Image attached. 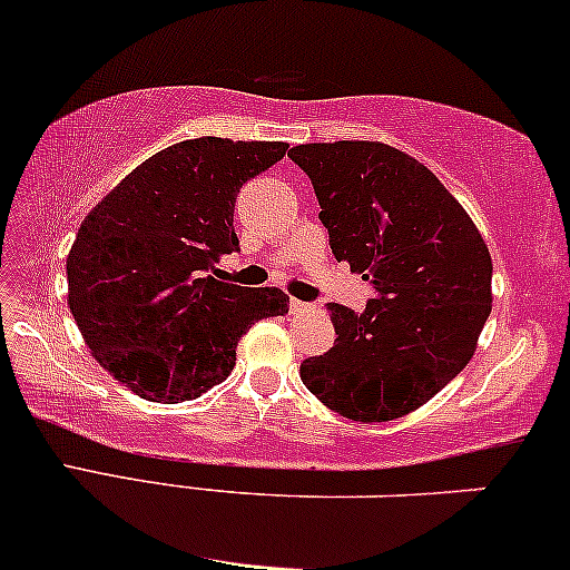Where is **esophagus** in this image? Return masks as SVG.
Returning a JSON list of instances; mask_svg holds the SVG:
<instances>
[{"mask_svg":"<svg viewBox=\"0 0 570 570\" xmlns=\"http://www.w3.org/2000/svg\"><path fill=\"white\" fill-rule=\"evenodd\" d=\"M306 303H303V301H298V298H291V312L293 314H298V312H306Z\"/></svg>","mask_w":570,"mask_h":570,"instance_id":"1","label":"esophagus"}]
</instances>
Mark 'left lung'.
I'll list each match as a JSON object with an SVG mask.
<instances>
[{
    "mask_svg": "<svg viewBox=\"0 0 570 570\" xmlns=\"http://www.w3.org/2000/svg\"><path fill=\"white\" fill-rule=\"evenodd\" d=\"M337 262L374 287L361 314L327 303L335 345L301 364L353 421L416 411L455 380L492 312V258L463 206L409 154L376 140L295 146Z\"/></svg>",
    "mask_w": 570,
    "mask_h": 570,
    "instance_id": "left-lung-1",
    "label": "left lung"
}]
</instances>
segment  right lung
Masks as SVG:
<instances>
[{
  "instance_id": "obj_1",
  "label": "right lung",
  "mask_w": 570,
  "mask_h": 570,
  "mask_svg": "<svg viewBox=\"0 0 570 570\" xmlns=\"http://www.w3.org/2000/svg\"><path fill=\"white\" fill-rule=\"evenodd\" d=\"M283 140H180L88 212L68 256V303L94 358L140 397L194 401L225 382L250 324L287 314L277 287L222 283L243 183Z\"/></svg>"
}]
</instances>
